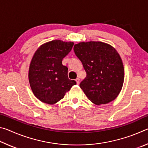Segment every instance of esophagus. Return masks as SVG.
<instances>
[{"mask_svg": "<svg viewBox=\"0 0 148 148\" xmlns=\"http://www.w3.org/2000/svg\"><path fill=\"white\" fill-rule=\"evenodd\" d=\"M76 83H77V85L79 84V79L78 78V77H77V78L76 79Z\"/></svg>", "mask_w": 148, "mask_h": 148, "instance_id": "esophagus-1", "label": "esophagus"}]
</instances>
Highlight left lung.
I'll return each instance as SVG.
<instances>
[{
    "label": "left lung",
    "instance_id": "8db88e82",
    "mask_svg": "<svg viewBox=\"0 0 148 148\" xmlns=\"http://www.w3.org/2000/svg\"><path fill=\"white\" fill-rule=\"evenodd\" d=\"M74 51L81 61L86 77L79 87L97 105L107 104L116 98L124 81V68L119 53L101 42H80Z\"/></svg>",
    "mask_w": 148,
    "mask_h": 148
}]
</instances>
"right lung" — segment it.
<instances>
[{
	"instance_id": "add662e5",
	"label": "right lung",
	"mask_w": 148,
	"mask_h": 148,
	"mask_svg": "<svg viewBox=\"0 0 148 148\" xmlns=\"http://www.w3.org/2000/svg\"><path fill=\"white\" fill-rule=\"evenodd\" d=\"M73 46V42L56 40L42 45L35 52L30 64L29 80L34 95L40 101L56 103L76 84L75 80L69 79L68 67L62 63Z\"/></svg>"
}]
</instances>
